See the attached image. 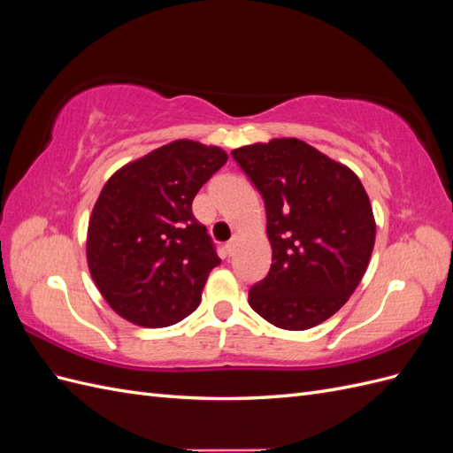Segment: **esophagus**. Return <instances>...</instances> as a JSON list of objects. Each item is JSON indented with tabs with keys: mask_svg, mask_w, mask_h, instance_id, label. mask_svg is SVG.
Masks as SVG:
<instances>
[{
	"mask_svg": "<svg viewBox=\"0 0 453 453\" xmlns=\"http://www.w3.org/2000/svg\"><path fill=\"white\" fill-rule=\"evenodd\" d=\"M236 245H238V240L236 238H232L230 242H226L225 243V251H226V255L230 257V255H234V251H236Z\"/></svg>",
	"mask_w": 453,
	"mask_h": 453,
	"instance_id": "1",
	"label": "esophagus"
}]
</instances>
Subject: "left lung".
<instances>
[{"instance_id":"left-lung-1","label":"left lung","mask_w":453,"mask_h":453,"mask_svg":"<svg viewBox=\"0 0 453 453\" xmlns=\"http://www.w3.org/2000/svg\"><path fill=\"white\" fill-rule=\"evenodd\" d=\"M266 205L268 276L250 306L285 331L326 321L357 289L376 242L366 190L351 168L296 138L232 150Z\"/></svg>"}]
</instances>
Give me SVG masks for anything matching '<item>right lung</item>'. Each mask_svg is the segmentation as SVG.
I'll use <instances>...</instances> for the list:
<instances>
[{"label":"right lung","mask_w":453,"mask_h":453,"mask_svg":"<svg viewBox=\"0 0 453 453\" xmlns=\"http://www.w3.org/2000/svg\"><path fill=\"white\" fill-rule=\"evenodd\" d=\"M226 160L221 147L175 140L125 164L104 185L88 219L87 265L122 319L158 328L200 306L221 258L193 200Z\"/></svg>","instance_id":"right-lung-1"}]
</instances>
